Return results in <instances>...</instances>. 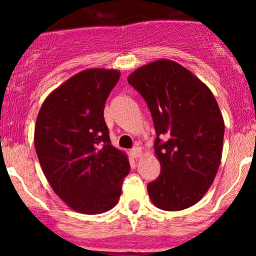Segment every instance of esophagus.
Returning a JSON list of instances; mask_svg holds the SVG:
<instances>
[{
	"label": "esophagus",
	"instance_id": "1",
	"mask_svg": "<svg viewBox=\"0 0 256 256\" xmlns=\"http://www.w3.org/2000/svg\"><path fill=\"white\" fill-rule=\"evenodd\" d=\"M130 154L134 158H138V157H140L141 154H142V150H141L138 146H136V147H134V148H131Z\"/></svg>",
	"mask_w": 256,
	"mask_h": 256
}]
</instances>
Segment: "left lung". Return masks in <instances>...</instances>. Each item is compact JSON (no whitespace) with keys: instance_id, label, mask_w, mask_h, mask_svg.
<instances>
[{"instance_id":"obj_1","label":"left lung","mask_w":256,"mask_h":256,"mask_svg":"<svg viewBox=\"0 0 256 256\" xmlns=\"http://www.w3.org/2000/svg\"><path fill=\"white\" fill-rule=\"evenodd\" d=\"M146 102L154 130V154L161 164L147 184L152 203L182 210L202 200L222 160L224 121L209 88L188 69L160 59L128 78Z\"/></svg>"}]
</instances>
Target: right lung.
<instances>
[{"label":"right lung","instance_id":"add662e5","mask_svg":"<svg viewBox=\"0 0 256 256\" xmlns=\"http://www.w3.org/2000/svg\"><path fill=\"white\" fill-rule=\"evenodd\" d=\"M115 69H86L44 100L34 128V147L49 184L74 210L100 214L118 203L128 156L114 147L104 120Z\"/></svg>","mask_w":256,"mask_h":256}]
</instances>
